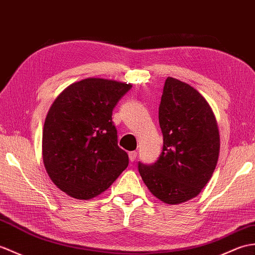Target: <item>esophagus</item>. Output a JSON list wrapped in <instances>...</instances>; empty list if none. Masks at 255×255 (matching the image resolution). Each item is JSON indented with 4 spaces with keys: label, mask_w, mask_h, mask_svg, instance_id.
<instances>
[{
    "label": "esophagus",
    "mask_w": 255,
    "mask_h": 255,
    "mask_svg": "<svg viewBox=\"0 0 255 255\" xmlns=\"http://www.w3.org/2000/svg\"><path fill=\"white\" fill-rule=\"evenodd\" d=\"M128 155H129L130 162H133L134 159H135V157H137V151H131V152H129V153H128Z\"/></svg>",
    "instance_id": "34e87169"
}]
</instances>
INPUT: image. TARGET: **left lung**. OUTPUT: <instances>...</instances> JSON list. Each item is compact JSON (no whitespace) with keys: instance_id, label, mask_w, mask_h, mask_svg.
I'll return each instance as SVG.
<instances>
[{"instance_id":"left-lung-1","label":"left lung","mask_w":255,"mask_h":255,"mask_svg":"<svg viewBox=\"0 0 255 255\" xmlns=\"http://www.w3.org/2000/svg\"><path fill=\"white\" fill-rule=\"evenodd\" d=\"M158 122L163 152L152 165L139 163L150 192L175 205L197 197L214 173L220 155V131L208 101L193 87L168 77Z\"/></svg>"}]
</instances>
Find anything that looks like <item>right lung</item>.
Returning <instances> with one entry per match:
<instances>
[{"label": "right lung", "mask_w": 255, "mask_h": 255, "mask_svg": "<svg viewBox=\"0 0 255 255\" xmlns=\"http://www.w3.org/2000/svg\"><path fill=\"white\" fill-rule=\"evenodd\" d=\"M131 85L104 78L74 82L47 112L42 158L53 183L77 200L104 192L128 166L117 144L113 109Z\"/></svg>", "instance_id": "obj_1"}]
</instances>
